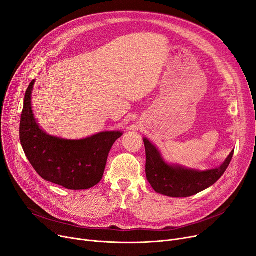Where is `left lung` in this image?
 <instances>
[{
    "label": "left lung",
    "instance_id": "8db88e82",
    "mask_svg": "<svg viewBox=\"0 0 256 256\" xmlns=\"http://www.w3.org/2000/svg\"><path fill=\"white\" fill-rule=\"evenodd\" d=\"M143 141L147 180L156 193L169 197H189L208 189L223 176L234 152L230 154L221 166L201 171L167 163L154 144L145 137Z\"/></svg>",
    "mask_w": 256,
    "mask_h": 256
}]
</instances>
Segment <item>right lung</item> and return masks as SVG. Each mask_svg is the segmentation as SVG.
Segmentation results:
<instances>
[{
    "label": "right lung",
    "instance_id": "obj_1",
    "mask_svg": "<svg viewBox=\"0 0 256 256\" xmlns=\"http://www.w3.org/2000/svg\"><path fill=\"white\" fill-rule=\"evenodd\" d=\"M34 84L35 80L26 91L20 124V144L26 158L44 180L70 190L90 189L102 180L108 156L124 132L106 130L78 140L48 135L33 115Z\"/></svg>",
    "mask_w": 256,
    "mask_h": 256
}]
</instances>
